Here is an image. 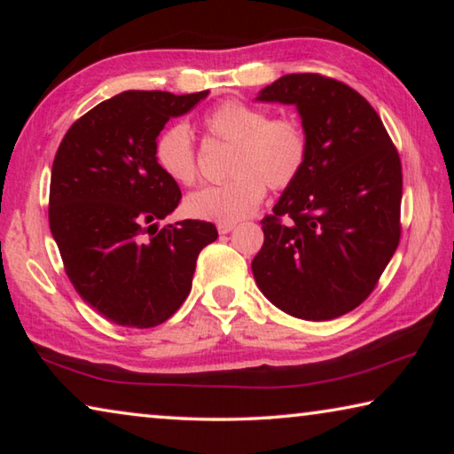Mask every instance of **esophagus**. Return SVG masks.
Instances as JSON below:
<instances>
[{
  "label": "esophagus",
  "instance_id": "obj_1",
  "mask_svg": "<svg viewBox=\"0 0 454 454\" xmlns=\"http://www.w3.org/2000/svg\"><path fill=\"white\" fill-rule=\"evenodd\" d=\"M232 230H234L232 222H220V224H218V232L220 234H228V232H232Z\"/></svg>",
  "mask_w": 454,
  "mask_h": 454
}]
</instances>
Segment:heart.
I'll return each instance as SVG.
<instances>
[{"mask_svg":"<svg viewBox=\"0 0 454 454\" xmlns=\"http://www.w3.org/2000/svg\"><path fill=\"white\" fill-rule=\"evenodd\" d=\"M210 136L232 144L224 184L204 186L186 198L190 216L208 222H238L250 216L266 196V184L284 190L294 184L309 160V134L292 116L270 118L264 107L226 99L204 116ZM153 162L168 180L192 186L198 178L196 148L184 124L164 128L153 142Z\"/></svg>","mask_w":454,"mask_h":454,"instance_id":"1","label":"heart"}]
</instances>
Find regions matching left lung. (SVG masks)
I'll use <instances>...</instances> for the list:
<instances>
[{"label":"left lung","instance_id":"obj_1","mask_svg":"<svg viewBox=\"0 0 454 454\" xmlns=\"http://www.w3.org/2000/svg\"><path fill=\"white\" fill-rule=\"evenodd\" d=\"M256 99L294 104L310 150L260 222L252 272L290 317L338 318L371 296L401 240V158L374 107L347 83L288 74Z\"/></svg>","mask_w":454,"mask_h":454}]
</instances>
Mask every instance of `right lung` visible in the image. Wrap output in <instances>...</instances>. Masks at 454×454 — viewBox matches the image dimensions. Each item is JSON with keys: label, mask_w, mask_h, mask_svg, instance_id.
I'll return each mask as SVG.
<instances>
[{"label": "right lung", "mask_w": 454, "mask_h": 454, "mask_svg": "<svg viewBox=\"0 0 454 454\" xmlns=\"http://www.w3.org/2000/svg\"><path fill=\"white\" fill-rule=\"evenodd\" d=\"M206 96L121 91L75 120L53 158L51 236L75 292L114 325L170 318L190 294L200 250L218 238L204 220L158 228L182 192L158 170L153 142Z\"/></svg>", "instance_id": "right-lung-1"}]
</instances>
